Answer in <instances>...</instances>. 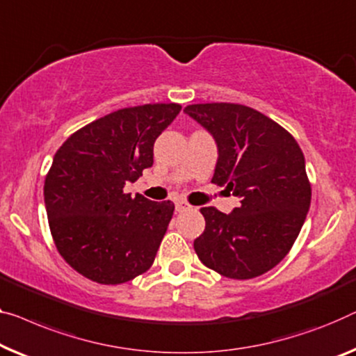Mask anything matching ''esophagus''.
<instances>
[{
  "instance_id": "34e87169",
  "label": "esophagus",
  "mask_w": 356,
  "mask_h": 356,
  "mask_svg": "<svg viewBox=\"0 0 356 356\" xmlns=\"http://www.w3.org/2000/svg\"><path fill=\"white\" fill-rule=\"evenodd\" d=\"M190 208H192V206H190L188 203H185V201H182V200L176 201V211L177 212H184V211H187Z\"/></svg>"
}]
</instances>
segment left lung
Wrapping results in <instances>:
<instances>
[{
	"label": "left lung",
	"mask_w": 356,
	"mask_h": 356,
	"mask_svg": "<svg viewBox=\"0 0 356 356\" xmlns=\"http://www.w3.org/2000/svg\"><path fill=\"white\" fill-rule=\"evenodd\" d=\"M185 113L214 137L212 182L240 198L230 214L201 208L204 232L193 241L206 267L233 280L261 277L293 248L310 208L305 158L284 127L240 104H193Z\"/></svg>",
	"instance_id": "1"
}]
</instances>
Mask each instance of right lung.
I'll use <instances>...</instances> for the list:
<instances>
[{
  "instance_id": "add662e5",
  "label": "right lung",
  "mask_w": 356,
  "mask_h": 356,
  "mask_svg": "<svg viewBox=\"0 0 356 356\" xmlns=\"http://www.w3.org/2000/svg\"><path fill=\"white\" fill-rule=\"evenodd\" d=\"M179 104L116 110L63 142L44 180L57 251L83 277L121 284L147 272L172 219L171 201L124 193L153 164V145Z\"/></svg>"
}]
</instances>
